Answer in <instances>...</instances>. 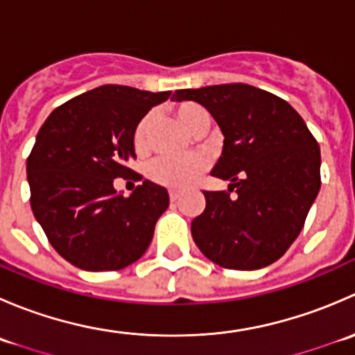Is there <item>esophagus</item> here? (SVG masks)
I'll return each instance as SVG.
<instances>
[{"label":"esophagus","mask_w":355,"mask_h":355,"mask_svg":"<svg viewBox=\"0 0 355 355\" xmlns=\"http://www.w3.org/2000/svg\"><path fill=\"white\" fill-rule=\"evenodd\" d=\"M178 198H180V196H178V192L170 191V200H171V202H177Z\"/></svg>","instance_id":"1"}]
</instances>
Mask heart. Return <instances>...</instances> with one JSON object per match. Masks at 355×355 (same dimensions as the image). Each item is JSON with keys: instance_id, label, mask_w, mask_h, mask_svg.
<instances>
[{"instance_id": "1", "label": "heart", "mask_w": 355, "mask_h": 355, "mask_svg": "<svg viewBox=\"0 0 355 355\" xmlns=\"http://www.w3.org/2000/svg\"><path fill=\"white\" fill-rule=\"evenodd\" d=\"M175 114L182 121L185 128L192 134H200L209 127V114L202 106L196 103H180L175 108ZM153 123V114L148 113L139 120L135 125L134 134H132V144L135 151L141 153L148 151L149 146V128ZM207 168V161L202 156L191 157H168L161 156L151 161L148 166V177L157 185L173 189V191H182L189 185L194 184L196 180L204 173Z\"/></svg>"}]
</instances>
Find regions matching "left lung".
<instances>
[{"label": "left lung", "mask_w": 355, "mask_h": 355, "mask_svg": "<svg viewBox=\"0 0 355 355\" xmlns=\"http://www.w3.org/2000/svg\"><path fill=\"white\" fill-rule=\"evenodd\" d=\"M173 99L202 105L225 135L211 175L230 185L204 191L206 207L191 227L200 252L228 270L280 259L321 187L320 146L306 121L285 99L249 84L182 89Z\"/></svg>", "instance_id": "left-lung-1"}]
</instances>
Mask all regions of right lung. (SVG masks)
<instances>
[{
    "label": "right lung",
    "instance_id": "obj_1",
    "mask_svg": "<svg viewBox=\"0 0 355 355\" xmlns=\"http://www.w3.org/2000/svg\"><path fill=\"white\" fill-rule=\"evenodd\" d=\"M170 94L101 85L63 103L39 128L27 157L32 213L73 266L116 271L151 244L170 204L166 189L144 180L123 198L113 180L132 173L127 163L135 157V125Z\"/></svg>",
    "mask_w": 355,
    "mask_h": 355
}]
</instances>
